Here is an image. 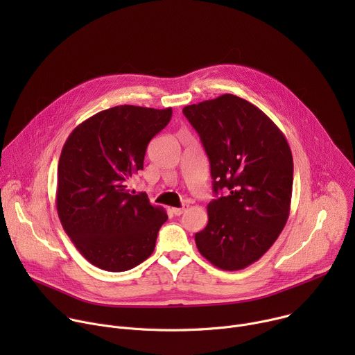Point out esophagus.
<instances>
[{"instance_id":"esophagus-1","label":"esophagus","mask_w":355,"mask_h":355,"mask_svg":"<svg viewBox=\"0 0 355 355\" xmlns=\"http://www.w3.org/2000/svg\"><path fill=\"white\" fill-rule=\"evenodd\" d=\"M187 209H188V204H184L181 208H171V212H173L175 216H180V215H182Z\"/></svg>"}]
</instances>
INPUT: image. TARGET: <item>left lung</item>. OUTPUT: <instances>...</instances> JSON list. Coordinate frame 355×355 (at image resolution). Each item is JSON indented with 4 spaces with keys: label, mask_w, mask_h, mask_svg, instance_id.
<instances>
[{
    "label": "left lung",
    "mask_w": 355,
    "mask_h": 355,
    "mask_svg": "<svg viewBox=\"0 0 355 355\" xmlns=\"http://www.w3.org/2000/svg\"><path fill=\"white\" fill-rule=\"evenodd\" d=\"M182 112L205 147L215 193L226 192L209 202L196 247L220 270H243L266 254L286 225L293 182L289 144L260 108L232 94Z\"/></svg>",
    "instance_id": "left-lung-1"
}]
</instances>
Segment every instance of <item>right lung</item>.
<instances>
[{"label": "right lung", "instance_id": "right-lung-1", "mask_svg": "<svg viewBox=\"0 0 355 355\" xmlns=\"http://www.w3.org/2000/svg\"><path fill=\"white\" fill-rule=\"evenodd\" d=\"M171 115V108L114 107L80 123L63 146L58 215L81 256L101 270L128 271L155 251L168 216L128 184L143 170L148 141Z\"/></svg>", "mask_w": 355, "mask_h": 355}]
</instances>
